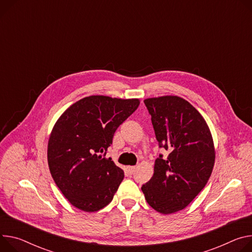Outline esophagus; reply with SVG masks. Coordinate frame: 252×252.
I'll use <instances>...</instances> for the list:
<instances>
[{
    "label": "esophagus",
    "instance_id": "obj_1",
    "mask_svg": "<svg viewBox=\"0 0 252 252\" xmlns=\"http://www.w3.org/2000/svg\"><path fill=\"white\" fill-rule=\"evenodd\" d=\"M134 170H135V167H134V166H127V167H126V172H127L128 174H132V173L134 172Z\"/></svg>",
    "mask_w": 252,
    "mask_h": 252
}]
</instances>
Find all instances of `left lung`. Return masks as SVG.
I'll list each match as a JSON object with an SVG mask.
<instances>
[{"label": "left lung", "instance_id": "8db88e82", "mask_svg": "<svg viewBox=\"0 0 252 252\" xmlns=\"http://www.w3.org/2000/svg\"><path fill=\"white\" fill-rule=\"evenodd\" d=\"M159 147L170 154L156 159L154 175L142 186L148 204L162 214L182 209L203 190L212 174L215 148L201 113L177 95L144 100Z\"/></svg>", "mask_w": 252, "mask_h": 252}]
</instances>
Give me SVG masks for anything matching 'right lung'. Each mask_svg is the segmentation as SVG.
I'll list each match as a JSON object with an SVG mask.
<instances>
[{
    "mask_svg": "<svg viewBox=\"0 0 252 252\" xmlns=\"http://www.w3.org/2000/svg\"><path fill=\"white\" fill-rule=\"evenodd\" d=\"M138 98L90 95L68 107L48 141L51 176L74 207L95 212L113 199L124 171L105 158L117 128L139 107Z\"/></svg>",
    "mask_w": 252,
    "mask_h": 252,
    "instance_id": "obj_1",
    "label": "right lung"
}]
</instances>
